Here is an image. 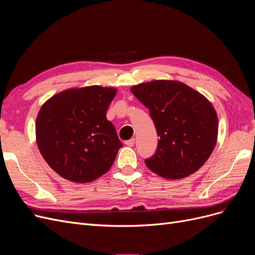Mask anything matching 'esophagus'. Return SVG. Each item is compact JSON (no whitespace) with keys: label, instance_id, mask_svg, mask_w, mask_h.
Instances as JSON below:
<instances>
[{"label":"esophagus","instance_id":"esophagus-1","mask_svg":"<svg viewBox=\"0 0 255 255\" xmlns=\"http://www.w3.org/2000/svg\"><path fill=\"white\" fill-rule=\"evenodd\" d=\"M126 144H127L128 146H133V145L135 144V138H130L129 140H127V141H126Z\"/></svg>","mask_w":255,"mask_h":255}]
</instances>
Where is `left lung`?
Listing matches in <instances>:
<instances>
[{"label":"left lung","instance_id":"left-lung-1","mask_svg":"<svg viewBox=\"0 0 255 255\" xmlns=\"http://www.w3.org/2000/svg\"><path fill=\"white\" fill-rule=\"evenodd\" d=\"M148 107L160 137L155 154L145 159L165 179H182L201 168L217 142L218 117L208 100L177 81L156 80L130 88Z\"/></svg>","mask_w":255,"mask_h":255}]
</instances>
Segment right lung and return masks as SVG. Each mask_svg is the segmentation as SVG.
Segmentation results:
<instances>
[{"instance_id":"obj_1","label":"right lung","mask_w":255,"mask_h":255,"mask_svg":"<svg viewBox=\"0 0 255 255\" xmlns=\"http://www.w3.org/2000/svg\"><path fill=\"white\" fill-rule=\"evenodd\" d=\"M117 89L70 88L45 102L36 119L42 157L61 177L89 183L110 170L122 146L106 112Z\"/></svg>"}]
</instances>
